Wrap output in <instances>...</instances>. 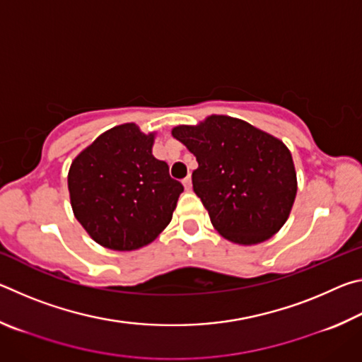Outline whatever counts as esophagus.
<instances>
[{
	"label": "esophagus",
	"mask_w": 362,
	"mask_h": 362,
	"mask_svg": "<svg viewBox=\"0 0 362 362\" xmlns=\"http://www.w3.org/2000/svg\"><path fill=\"white\" fill-rule=\"evenodd\" d=\"M183 187H185V189L187 192H192V177H187V179H183Z\"/></svg>",
	"instance_id": "esophagus-1"
}]
</instances>
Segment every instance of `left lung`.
<instances>
[{
    "label": "left lung",
    "instance_id": "1",
    "mask_svg": "<svg viewBox=\"0 0 362 362\" xmlns=\"http://www.w3.org/2000/svg\"><path fill=\"white\" fill-rule=\"evenodd\" d=\"M173 136L196 156L193 189L220 235L250 246L281 230L296 199L297 174L279 139L223 115L177 126Z\"/></svg>",
    "mask_w": 362,
    "mask_h": 362
}]
</instances>
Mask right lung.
Here are the masks:
<instances>
[{
	"label": "right lung",
	"instance_id": "add662e5",
	"mask_svg": "<svg viewBox=\"0 0 362 362\" xmlns=\"http://www.w3.org/2000/svg\"><path fill=\"white\" fill-rule=\"evenodd\" d=\"M155 134L134 122L103 132L73 159L71 209L95 243L113 250L150 244L169 225L183 185L153 156Z\"/></svg>",
	"mask_w": 362,
	"mask_h": 362
}]
</instances>
